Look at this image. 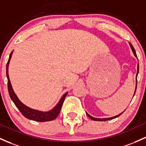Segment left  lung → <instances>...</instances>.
<instances>
[{"label": "left lung", "instance_id": "8db88e82", "mask_svg": "<svg viewBox=\"0 0 146 146\" xmlns=\"http://www.w3.org/2000/svg\"><path fill=\"white\" fill-rule=\"evenodd\" d=\"M129 45H130L131 48H132V51H133V52H134V55H135V57H137V53H136V51H135V50H134V47H133V46H132V44H131V43H129ZM138 73H139V64H138V71H137V75H138ZM137 86H136L135 92H136V90H137ZM134 94H135V93H134ZM122 113H120V114H118V115H117V116H113V117H111V118H94V117H92V116H90V115H89V113H86V114H87V116H89V117L91 119L94 120V121H109V120L113 119V118H116V117H118V116H121V115L122 114Z\"/></svg>", "mask_w": 146, "mask_h": 146}]
</instances>
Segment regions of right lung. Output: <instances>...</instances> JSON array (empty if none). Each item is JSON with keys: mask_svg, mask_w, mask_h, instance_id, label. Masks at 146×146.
Instances as JSON below:
<instances>
[{"mask_svg": "<svg viewBox=\"0 0 146 146\" xmlns=\"http://www.w3.org/2000/svg\"><path fill=\"white\" fill-rule=\"evenodd\" d=\"M12 55V52H11L10 55H9V60H8L7 65H6V75H7V78L8 92H9V96H10L12 101L14 102V105H15L16 107L19 109V110L21 111V113L25 118H28V119L33 120V121H38V122H46V121H53L54 119H55V118L57 117V116H58L59 113H60L61 108H62L63 102L65 100V98L67 95V93L64 94V96L62 97V98L60 99L58 104H57L52 110H50V111H49L43 112L41 111H38V110H33V109L29 108V107L25 106V105H23V104L19 100V98H17V96H16L15 93L14 92L13 89H12V85H11L10 80H9V76H8V66H9V61H10Z\"/></svg>", "mask_w": 146, "mask_h": 146, "instance_id": "1", "label": "right lung"}]
</instances>
